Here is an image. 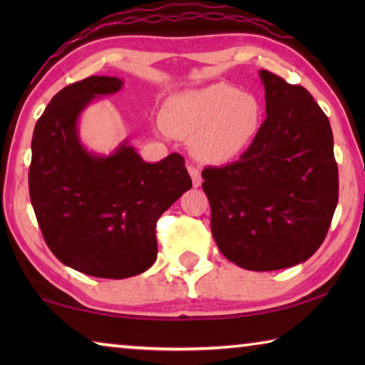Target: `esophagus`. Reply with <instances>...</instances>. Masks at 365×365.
Listing matches in <instances>:
<instances>
[{"mask_svg":"<svg viewBox=\"0 0 365 365\" xmlns=\"http://www.w3.org/2000/svg\"><path fill=\"white\" fill-rule=\"evenodd\" d=\"M188 172H190V175H191V180H193V187H201V182H202V178H201V172H200V169L196 168V165H193V164H188Z\"/></svg>","mask_w":365,"mask_h":365,"instance_id":"1","label":"esophagus"}]
</instances>
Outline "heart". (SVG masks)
Returning <instances> with one entry per match:
<instances>
[{
	"label": "heart",
	"mask_w": 365,
	"mask_h": 365,
	"mask_svg": "<svg viewBox=\"0 0 365 365\" xmlns=\"http://www.w3.org/2000/svg\"><path fill=\"white\" fill-rule=\"evenodd\" d=\"M164 128L178 138L193 137V153L202 160L224 163L250 146L261 125L255 96L227 83L188 90L165 104Z\"/></svg>",
	"instance_id": "b5f03b06"
}]
</instances>
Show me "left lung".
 I'll return each instance as SVG.
<instances>
[{
	"label": "left lung",
	"instance_id": "left-lung-1",
	"mask_svg": "<svg viewBox=\"0 0 365 365\" xmlns=\"http://www.w3.org/2000/svg\"><path fill=\"white\" fill-rule=\"evenodd\" d=\"M265 113L238 160L202 170L211 232L228 261L279 270L307 261L331 224L338 168L329 117L301 85L259 71Z\"/></svg>",
	"mask_w": 365,
	"mask_h": 365
}]
</instances>
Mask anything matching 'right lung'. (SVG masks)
I'll return each mask as SVG.
<instances>
[{
    "mask_svg": "<svg viewBox=\"0 0 365 365\" xmlns=\"http://www.w3.org/2000/svg\"><path fill=\"white\" fill-rule=\"evenodd\" d=\"M122 85L91 76L54 95L35 125L29 169L30 201L48 248L67 267L114 280L151 267L158 219L191 188L177 153L145 163L127 140L108 156L82 145L80 114Z\"/></svg>",
    "mask_w": 365,
    "mask_h": 365,
    "instance_id": "add662e5",
    "label": "right lung"
}]
</instances>
